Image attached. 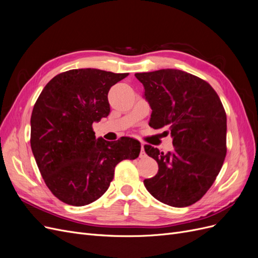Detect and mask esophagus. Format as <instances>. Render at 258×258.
Instances as JSON below:
<instances>
[{
  "mask_svg": "<svg viewBox=\"0 0 258 258\" xmlns=\"http://www.w3.org/2000/svg\"><path fill=\"white\" fill-rule=\"evenodd\" d=\"M147 154L145 152V148H144V145L141 144V149H140V153H139V157H141V159H144V157H146Z\"/></svg>",
  "mask_w": 258,
  "mask_h": 258,
  "instance_id": "34e87169",
  "label": "esophagus"
}]
</instances>
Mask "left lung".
Here are the masks:
<instances>
[{
  "mask_svg": "<svg viewBox=\"0 0 258 258\" xmlns=\"http://www.w3.org/2000/svg\"><path fill=\"white\" fill-rule=\"evenodd\" d=\"M152 109L149 125L166 127L174 149L168 153L145 145L159 164L144 181L154 198L172 207L198 202L217 179L226 156V112L214 89L204 79L179 70L137 73Z\"/></svg>",
  "mask_w": 258,
  "mask_h": 258,
  "instance_id": "8db88e82",
  "label": "left lung"
}]
</instances>
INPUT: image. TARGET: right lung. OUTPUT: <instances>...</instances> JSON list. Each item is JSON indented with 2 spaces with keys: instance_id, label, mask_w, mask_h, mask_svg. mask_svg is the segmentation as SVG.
I'll return each mask as SVG.
<instances>
[{
  "instance_id": "right-lung-1",
  "label": "right lung",
  "mask_w": 258,
  "mask_h": 258,
  "mask_svg": "<svg viewBox=\"0 0 258 258\" xmlns=\"http://www.w3.org/2000/svg\"><path fill=\"white\" fill-rule=\"evenodd\" d=\"M127 76L71 70L39 94L31 115V148L46 185L61 202L76 207L95 202L109 187L115 166L138 157V140L96 139L92 127L110 112V88Z\"/></svg>"
}]
</instances>
